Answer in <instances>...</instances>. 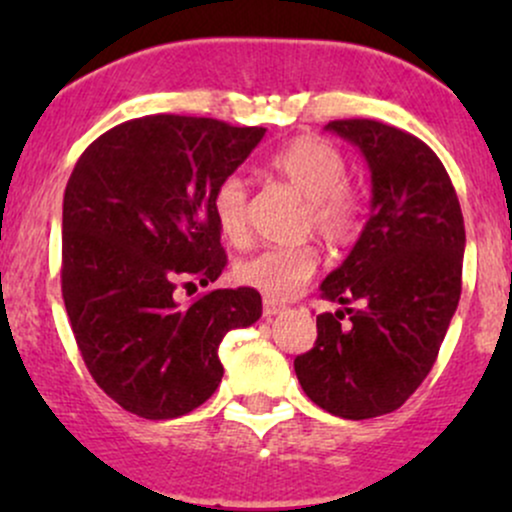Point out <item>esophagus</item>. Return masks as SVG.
<instances>
[{
    "label": "esophagus",
    "instance_id": "34e87169",
    "mask_svg": "<svg viewBox=\"0 0 512 512\" xmlns=\"http://www.w3.org/2000/svg\"><path fill=\"white\" fill-rule=\"evenodd\" d=\"M281 310H284V305L276 303V301H272V298H264V305H262V313H264V317H274V315H279Z\"/></svg>",
    "mask_w": 512,
    "mask_h": 512
}]
</instances>
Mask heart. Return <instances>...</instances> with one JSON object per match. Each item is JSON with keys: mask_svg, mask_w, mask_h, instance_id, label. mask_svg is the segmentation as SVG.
Listing matches in <instances>:
<instances>
[{"mask_svg": "<svg viewBox=\"0 0 512 512\" xmlns=\"http://www.w3.org/2000/svg\"><path fill=\"white\" fill-rule=\"evenodd\" d=\"M267 168L305 202L303 228L313 231L325 245L339 248L361 231L363 204L346 178V158L337 146L320 137H296L269 156ZM211 214L228 243L240 245L248 238V185L238 173L226 175L211 192ZM317 269L313 245L264 248L236 264V279L260 291L264 298L286 301L296 296Z\"/></svg>", "mask_w": 512, "mask_h": 512, "instance_id": "heart-1", "label": "heart"}]
</instances>
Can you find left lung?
<instances>
[{"mask_svg":"<svg viewBox=\"0 0 512 512\" xmlns=\"http://www.w3.org/2000/svg\"><path fill=\"white\" fill-rule=\"evenodd\" d=\"M327 129L361 149L373 199L354 250L320 286L344 310L317 315L315 346L293 368L317 407L361 421L402 407L431 373L460 303L464 219L448 170L414 134L378 120Z\"/></svg>","mask_w":512,"mask_h":512,"instance_id":"1","label":"left lung"}]
</instances>
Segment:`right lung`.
Returning <instances> with one entry per match:
<instances>
[{
	"label": "right lung",
	"instance_id": "right-lung-1",
	"mask_svg": "<svg viewBox=\"0 0 512 512\" xmlns=\"http://www.w3.org/2000/svg\"><path fill=\"white\" fill-rule=\"evenodd\" d=\"M264 127L146 115L101 134L72 170L62 207V298L88 373L142 419L190 414L223 378L226 332L260 320L255 289H178L226 267L211 192Z\"/></svg>",
	"mask_w": 512,
	"mask_h": 512
}]
</instances>
